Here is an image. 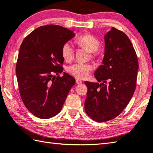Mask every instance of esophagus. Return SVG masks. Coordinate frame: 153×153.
<instances>
[{"instance_id": "esophagus-1", "label": "esophagus", "mask_w": 153, "mask_h": 153, "mask_svg": "<svg viewBox=\"0 0 153 153\" xmlns=\"http://www.w3.org/2000/svg\"><path fill=\"white\" fill-rule=\"evenodd\" d=\"M76 84H80V83H82V80H80V79H76Z\"/></svg>"}]
</instances>
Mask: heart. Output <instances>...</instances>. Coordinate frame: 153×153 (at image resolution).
Returning <instances> with one entry per match:
<instances>
[{
    "label": "heart",
    "instance_id": "heart-1",
    "mask_svg": "<svg viewBox=\"0 0 153 153\" xmlns=\"http://www.w3.org/2000/svg\"><path fill=\"white\" fill-rule=\"evenodd\" d=\"M77 46L80 48H85L89 52L91 59H95L97 56L96 51L100 47V42L97 38L91 34H85L78 37L76 39ZM62 55L67 62H71L74 58L75 51L70 42H66L62 47ZM93 70L92 66L89 64L76 63L71 66L68 71L72 75L78 79H85Z\"/></svg>",
    "mask_w": 153,
    "mask_h": 153
}]
</instances>
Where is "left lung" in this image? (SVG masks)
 I'll use <instances>...</instances> for the list:
<instances>
[{"label":"left lung","instance_id":"1","mask_svg":"<svg viewBox=\"0 0 153 153\" xmlns=\"http://www.w3.org/2000/svg\"><path fill=\"white\" fill-rule=\"evenodd\" d=\"M102 65L94 77L99 82L85 81L88 91L85 110L97 122L108 121L119 115L133 95L139 62L126 34L112 27L105 35Z\"/></svg>","mask_w":153,"mask_h":153}]
</instances>
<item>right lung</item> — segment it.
Segmentation results:
<instances>
[{
	"label": "right lung",
	"mask_w": 153,
	"mask_h": 153,
	"mask_svg": "<svg viewBox=\"0 0 153 153\" xmlns=\"http://www.w3.org/2000/svg\"><path fill=\"white\" fill-rule=\"evenodd\" d=\"M59 25L36 28L25 37L19 49L16 74L22 102L32 114L50 119L59 113L75 79L63 71L62 47L74 36Z\"/></svg>",
	"instance_id": "right-lung-1"
}]
</instances>
